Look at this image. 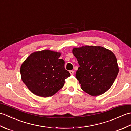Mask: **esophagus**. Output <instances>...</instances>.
<instances>
[{
	"mask_svg": "<svg viewBox=\"0 0 131 131\" xmlns=\"http://www.w3.org/2000/svg\"><path fill=\"white\" fill-rule=\"evenodd\" d=\"M69 72H70V75H74V71L71 70V71H70Z\"/></svg>",
	"mask_w": 131,
	"mask_h": 131,
	"instance_id": "obj_1",
	"label": "esophagus"
}]
</instances>
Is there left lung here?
<instances>
[{
  "instance_id": "obj_1",
  "label": "left lung",
  "mask_w": 131,
  "mask_h": 131,
  "mask_svg": "<svg viewBox=\"0 0 131 131\" xmlns=\"http://www.w3.org/2000/svg\"><path fill=\"white\" fill-rule=\"evenodd\" d=\"M73 53L79 65L76 78L85 92L97 96L109 90L119 73L117 60L110 50L85 46L74 48Z\"/></svg>"
}]
</instances>
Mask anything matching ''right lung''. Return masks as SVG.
<instances>
[{
  "instance_id": "1",
  "label": "right lung",
  "mask_w": 131,
  "mask_h": 131,
  "mask_svg": "<svg viewBox=\"0 0 131 131\" xmlns=\"http://www.w3.org/2000/svg\"><path fill=\"white\" fill-rule=\"evenodd\" d=\"M60 52L43 50L34 52L22 63L21 79L32 93L40 97L52 96L63 87L70 76L65 70Z\"/></svg>"
}]
</instances>
